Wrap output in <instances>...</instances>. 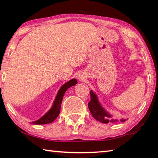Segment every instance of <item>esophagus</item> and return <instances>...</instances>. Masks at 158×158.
<instances>
[{
    "label": "esophagus",
    "instance_id": "esophagus-1",
    "mask_svg": "<svg viewBox=\"0 0 158 158\" xmlns=\"http://www.w3.org/2000/svg\"><path fill=\"white\" fill-rule=\"evenodd\" d=\"M79 79H80V80H83L84 79V76L83 75V74H79Z\"/></svg>",
    "mask_w": 158,
    "mask_h": 158
}]
</instances>
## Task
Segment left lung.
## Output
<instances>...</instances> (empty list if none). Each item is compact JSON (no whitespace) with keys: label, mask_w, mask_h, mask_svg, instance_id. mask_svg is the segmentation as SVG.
Segmentation results:
<instances>
[{"label":"left lung","mask_w":158,"mask_h":158,"mask_svg":"<svg viewBox=\"0 0 158 158\" xmlns=\"http://www.w3.org/2000/svg\"><path fill=\"white\" fill-rule=\"evenodd\" d=\"M90 101L89 102L88 106H89L90 114H92V116L94 117L95 119L102 123H108L109 122L116 123L118 121V120L112 118L113 116L103 107L100 101H99L95 92H93L91 90L90 92ZM125 121H126V119H120V121L123 123H124Z\"/></svg>","instance_id":"8db88e82"}]
</instances>
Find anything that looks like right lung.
Returning a JSON list of instances; mask_svg holds the SVG:
<instances>
[{"instance_id": "obj_1", "label": "right lung", "mask_w": 158, "mask_h": 158, "mask_svg": "<svg viewBox=\"0 0 158 158\" xmlns=\"http://www.w3.org/2000/svg\"><path fill=\"white\" fill-rule=\"evenodd\" d=\"M77 84V80L75 78L69 80L68 82H66L65 84H64L60 88V89L58 90L56 96L55 98V100L53 102V105L49 110L44 116H42L40 118H39L35 121L31 122L30 123L34 125H44L51 123L53 121H55L60 114L61 103H62L63 96L65 95V91L69 88Z\"/></svg>"}]
</instances>
